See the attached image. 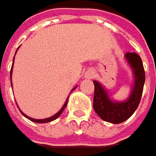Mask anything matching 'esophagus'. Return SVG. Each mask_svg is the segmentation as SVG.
<instances>
[{
    "instance_id": "34e87169",
    "label": "esophagus",
    "mask_w": 156,
    "mask_h": 156,
    "mask_svg": "<svg viewBox=\"0 0 156 156\" xmlns=\"http://www.w3.org/2000/svg\"><path fill=\"white\" fill-rule=\"evenodd\" d=\"M85 78H88V79H91V78H94V72H93V71L90 70V71H86L85 74Z\"/></svg>"
}]
</instances>
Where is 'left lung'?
Returning a JSON list of instances; mask_svg holds the SVG:
<instances>
[{
    "instance_id": "obj_1",
    "label": "left lung",
    "mask_w": 156,
    "mask_h": 156,
    "mask_svg": "<svg viewBox=\"0 0 156 156\" xmlns=\"http://www.w3.org/2000/svg\"><path fill=\"white\" fill-rule=\"evenodd\" d=\"M126 60L132 68L134 82L129 98L123 102L112 101L101 84L94 80L93 109L103 120L112 124L122 123L135 112L140 104L145 83V71L141 58L134 52H127Z\"/></svg>"
}]
</instances>
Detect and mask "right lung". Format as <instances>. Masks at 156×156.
Listing matches in <instances>:
<instances>
[{
	"instance_id": "obj_1",
	"label": "right lung",
	"mask_w": 156,
	"mask_h": 156,
	"mask_svg": "<svg viewBox=\"0 0 156 156\" xmlns=\"http://www.w3.org/2000/svg\"><path fill=\"white\" fill-rule=\"evenodd\" d=\"M14 59H15V57H14ZM14 59H13V64H14ZM12 71H13V65H12V67H11V71H10V82H11V85H12V80H11V76H12ZM77 87V86H76ZM76 87H74L72 90H71V91H73V90H75L76 89ZM69 98V97H68ZM68 98H67V99H66V101H65V103L64 104V105H63V107L60 109V111L59 112H58L56 114H54L53 116H51V117H50V118H47V119H33V118H30V117H29V116H27L26 114H24L23 112H22L21 110V112H22V114L23 115L24 117H26V118H28L30 120H31V121H33V122H37V123H47V122H51V121H52V120H55L56 119L58 118L60 115H61V113L63 112V111L65 110V108L66 107V105H67V103H68ZM18 106V105H17Z\"/></svg>"
}]
</instances>
